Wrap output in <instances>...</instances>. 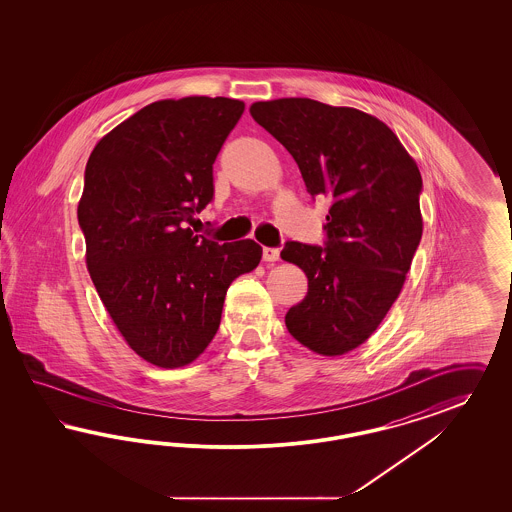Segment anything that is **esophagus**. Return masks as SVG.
<instances>
[{"label":"esophagus","instance_id":"34e87169","mask_svg":"<svg viewBox=\"0 0 512 512\" xmlns=\"http://www.w3.org/2000/svg\"><path fill=\"white\" fill-rule=\"evenodd\" d=\"M263 259L266 263H276L279 259V249L278 248H264L263 249Z\"/></svg>","mask_w":512,"mask_h":512}]
</instances>
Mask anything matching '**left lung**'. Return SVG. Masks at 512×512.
<instances>
[{"mask_svg":"<svg viewBox=\"0 0 512 512\" xmlns=\"http://www.w3.org/2000/svg\"><path fill=\"white\" fill-rule=\"evenodd\" d=\"M249 112L295 157L311 197L332 202L325 248L287 242L281 259L308 278L287 330L313 353L340 357L372 336L402 293L422 236L419 167L392 129L362 110L283 97Z\"/></svg>","mask_w":512,"mask_h":512,"instance_id":"1","label":"left lung"}]
</instances>
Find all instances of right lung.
Returning a JSON list of instances; mask_svg holds the SVG:
<instances>
[{"instance_id":"1","label":"right lung","mask_w":512,"mask_h":512,"mask_svg":"<svg viewBox=\"0 0 512 512\" xmlns=\"http://www.w3.org/2000/svg\"><path fill=\"white\" fill-rule=\"evenodd\" d=\"M244 103L191 95L140 109L99 140L78 225L97 295L127 345L159 368L204 353L229 285L261 261L253 240L219 246L187 223L214 197L212 165Z\"/></svg>"}]
</instances>
